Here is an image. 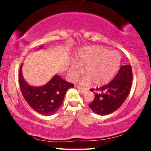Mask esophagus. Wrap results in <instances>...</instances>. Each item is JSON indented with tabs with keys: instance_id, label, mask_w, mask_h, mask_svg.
Instances as JSON below:
<instances>
[{
	"instance_id": "1",
	"label": "esophagus",
	"mask_w": 151,
	"mask_h": 151,
	"mask_svg": "<svg viewBox=\"0 0 151 151\" xmlns=\"http://www.w3.org/2000/svg\"><path fill=\"white\" fill-rule=\"evenodd\" d=\"M77 88L79 91H81L82 93H84L85 91H87V88L82 87V86H77Z\"/></svg>"
}]
</instances>
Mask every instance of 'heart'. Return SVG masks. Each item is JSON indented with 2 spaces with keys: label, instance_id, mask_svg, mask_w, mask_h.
<instances>
[{
  "label": "heart",
  "instance_id": "1",
  "mask_svg": "<svg viewBox=\"0 0 151 151\" xmlns=\"http://www.w3.org/2000/svg\"><path fill=\"white\" fill-rule=\"evenodd\" d=\"M121 57L116 51H109L102 46L88 47L79 52L77 64L70 68V74L75 78L84 66V73L86 76L83 83H89L91 80L97 85L108 83L113 79L120 65Z\"/></svg>",
  "mask_w": 151,
  "mask_h": 151
}]
</instances>
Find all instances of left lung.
<instances>
[{
  "mask_svg": "<svg viewBox=\"0 0 151 151\" xmlns=\"http://www.w3.org/2000/svg\"><path fill=\"white\" fill-rule=\"evenodd\" d=\"M133 72L131 65L121 66L118 73L108 84L96 88L95 98L88 104L100 115H106L117 110L124 102L131 88ZM94 88H91L93 91Z\"/></svg>",
  "mask_w": 151,
  "mask_h": 151,
  "instance_id": "left-lung-1",
  "label": "left lung"
}]
</instances>
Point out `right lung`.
<instances>
[{"instance_id":"add662e5","label":"right lung","mask_w":151,"mask_h":151,"mask_svg":"<svg viewBox=\"0 0 151 151\" xmlns=\"http://www.w3.org/2000/svg\"><path fill=\"white\" fill-rule=\"evenodd\" d=\"M19 71V84L20 91L27 104L35 111L43 115L54 114L63 102L67 91L74 86V84L65 81L60 76H55L44 86L34 87L24 81Z\"/></svg>"}]
</instances>
